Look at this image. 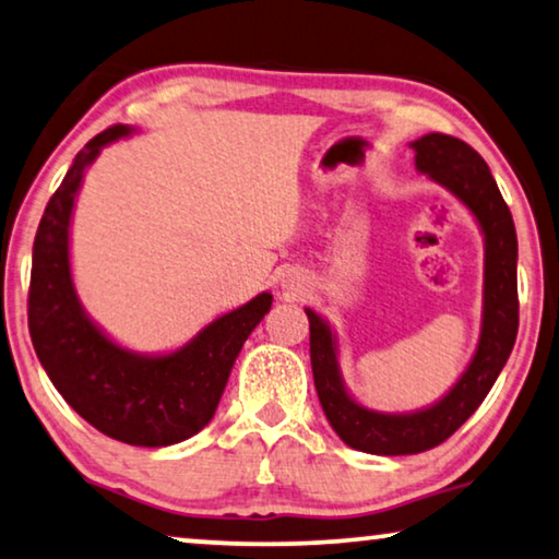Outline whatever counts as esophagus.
<instances>
[{
  "label": "esophagus",
  "instance_id": "34e87169",
  "mask_svg": "<svg viewBox=\"0 0 559 559\" xmlns=\"http://www.w3.org/2000/svg\"><path fill=\"white\" fill-rule=\"evenodd\" d=\"M280 287L285 289L287 295L295 297V295H299L305 289V277H302V274H297V272H287L285 277L280 280Z\"/></svg>",
  "mask_w": 559,
  "mask_h": 559
}]
</instances>
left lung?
Returning <instances> with one entry per match:
<instances>
[{
    "instance_id": "8db88e82",
    "label": "left lung",
    "mask_w": 559,
    "mask_h": 559,
    "mask_svg": "<svg viewBox=\"0 0 559 559\" xmlns=\"http://www.w3.org/2000/svg\"><path fill=\"white\" fill-rule=\"evenodd\" d=\"M416 153V171L447 189L468 209L484 239L481 328L476 350L456 383L431 406L388 414L362 406L347 391L340 370V340L335 328L305 307L310 320V360L320 406L333 431L350 449L376 456L420 454L447 441L464 420L481 406L507 366L516 328V231L512 212L501 199L489 166L472 145L454 135L428 133L408 143Z\"/></svg>"
}]
</instances>
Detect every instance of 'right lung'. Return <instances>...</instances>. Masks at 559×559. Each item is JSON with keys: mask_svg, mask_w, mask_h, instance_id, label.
<instances>
[{"mask_svg": "<svg viewBox=\"0 0 559 559\" xmlns=\"http://www.w3.org/2000/svg\"><path fill=\"white\" fill-rule=\"evenodd\" d=\"M139 133L112 126L78 153L47 204L32 247L29 335L52 385L87 424L131 447H171L197 436L219 406L241 345L272 310V293L219 314L166 353L120 345L80 302L70 264L75 199L105 145Z\"/></svg>", "mask_w": 559, "mask_h": 559, "instance_id": "obj_1", "label": "right lung"}]
</instances>
